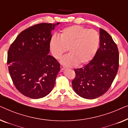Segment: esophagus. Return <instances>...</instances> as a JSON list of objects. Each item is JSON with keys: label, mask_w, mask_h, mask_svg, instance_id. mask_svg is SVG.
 Segmentation results:
<instances>
[{"label": "esophagus", "mask_w": 128, "mask_h": 128, "mask_svg": "<svg viewBox=\"0 0 128 128\" xmlns=\"http://www.w3.org/2000/svg\"><path fill=\"white\" fill-rule=\"evenodd\" d=\"M64 69H65V67H64V66L61 65L60 66V70H61V71L64 70Z\"/></svg>", "instance_id": "1"}]
</instances>
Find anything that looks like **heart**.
Segmentation results:
<instances>
[{
    "label": "heart",
    "instance_id": "1",
    "mask_svg": "<svg viewBox=\"0 0 128 128\" xmlns=\"http://www.w3.org/2000/svg\"><path fill=\"white\" fill-rule=\"evenodd\" d=\"M100 42V37L97 31L75 25L63 29L59 36L54 35L50 38V47L56 59L69 50V54L61 59L62 64L67 66H80L93 58Z\"/></svg>",
    "mask_w": 128,
    "mask_h": 128
}]
</instances>
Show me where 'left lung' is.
<instances>
[{
    "label": "left lung",
    "instance_id": "obj_1",
    "mask_svg": "<svg viewBox=\"0 0 128 128\" xmlns=\"http://www.w3.org/2000/svg\"><path fill=\"white\" fill-rule=\"evenodd\" d=\"M100 48L94 58L84 67L75 69L72 80L75 92L86 99L100 97L110 88L118 72L119 52L111 36L100 28Z\"/></svg>",
    "mask_w": 128,
    "mask_h": 128
}]
</instances>
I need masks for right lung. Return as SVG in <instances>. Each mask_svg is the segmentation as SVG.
Returning a JSON list of instances; mask_svg holds the SVG:
<instances>
[{
	"instance_id": "right-lung-1",
	"label": "right lung",
	"mask_w": 128,
	"mask_h": 128,
	"mask_svg": "<svg viewBox=\"0 0 128 128\" xmlns=\"http://www.w3.org/2000/svg\"><path fill=\"white\" fill-rule=\"evenodd\" d=\"M59 23H40L24 30L8 49L10 77L16 88L26 97H44L55 86L60 64L49 52L51 31Z\"/></svg>"
}]
</instances>
